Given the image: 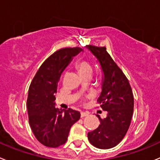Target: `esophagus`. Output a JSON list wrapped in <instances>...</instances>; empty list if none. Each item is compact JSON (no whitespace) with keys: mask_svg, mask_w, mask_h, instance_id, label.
Segmentation results:
<instances>
[{"mask_svg":"<svg viewBox=\"0 0 160 160\" xmlns=\"http://www.w3.org/2000/svg\"><path fill=\"white\" fill-rule=\"evenodd\" d=\"M88 115H89V113L86 112H80V116H81V117H84V116H88Z\"/></svg>","mask_w":160,"mask_h":160,"instance_id":"1","label":"esophagus"}]
</instances>
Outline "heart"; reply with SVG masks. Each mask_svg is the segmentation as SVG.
I'll use <instances>...</instances> for the list:
<instances>
[{
  "label": "heart",
  "instance_id": "1",
  "mask_svg": "<svg viewBox=\"0 0 160 160\" xmlns=\"http://www.w3.org/2000/svg\"><path fill=\"white\" fill-rule=\"evenodd\" d=\"M77 70L80 72V75H83L86 73H91L92 72V66L88 62L83 59L79 60L76 65Z\"/></svg>",
  "mask_w": 160,
  "mask_h": 160
}]
</instances>
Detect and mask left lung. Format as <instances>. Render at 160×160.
I'll return each instance as SVG.
<instances>
[{"mask_svg":"<svg viewBox=\"0 0 160 160\" xmlns=\"http://www.w3.org/2000/svg\"><path fill=\"white\" fill-rule=\"evenodd\" d=\"M88 48L98 60L104 73L102 91L98 102L102 109L108 112L104 119L97 115L100 125L88 132V138L96 148L108 149L121 142L129 129L134 112V95L128 78L106 48L89 45Z\"/></svg>","mask_w":160,"mask_h":160,"instance_id":"obj_1","label":"left lung"}]
</instances>
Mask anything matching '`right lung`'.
Returning <instances> with one entry per match:
<instances>
[{
    "instance_id": "obj_1",
    "label": "right lung",
    "mask_w": 160,
    "mask_h": 160,
    "mask_svg": "<svg viewBox=\"0 0 160 160\" xmlns=\"http://www.w3.org/2000/svg\"><path fill=\"white\" fill-rule=\"evenodd\" d=\"M82 48L58 50L43 62L29 88V123L36 138L42 145L57 148L66 142L70 128L80 118L77 110L55 108V94L62 73Z\"/></svg>"
}]
</instances>
